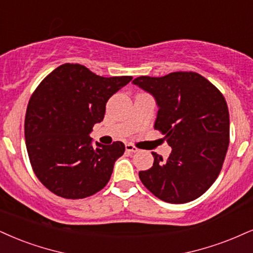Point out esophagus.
Returning a JSON list of instances; mask_svg holds the SVG:
<instances>
[{
	"mask_svg": "<svg viewBox=\"0 0 253 253\" xmlns=\"http://www.w3.org/2000/svg\"><path fill=\"white\" fill-rule=\"evenodd\" d=\"M126 151L130 152V154H135V152L138 151V149H137L136 146H133L132 144H126Z\"/></svg>",
	"mask_w": 253,
	"mask_h": 253,
	"instance_id": "34e87169",
	"label": "esophagus"
}]
</instances>
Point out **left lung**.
I'll return each mask as SVG.
<instances>
[{"label":"left lung","mask_w":253,"mask_h":253,"mask_svg":"<svg viewBox=\"0 0 253 253\" xmlns=\"http://www.w3.org/2000/svg\"><path fill=\"white\" fill-rule=\"evenodd\" d=\"M132 84L155 98V129L172 148L168 160L152 152V167L138 173L142 183L171 204L201 197L217 179L229 146V110L222 92L192 71L141 76Z\"/></svg>","instance_id":"obj_1"}]
</instances>
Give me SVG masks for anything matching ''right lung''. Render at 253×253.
<instances>
[{
  "label": "right lung",
  "instance_id": "add662e5",
  "mask_svg": "<svg viewBox=\"0 0 253 253\" xmlns=\"http://www.w3.org/2000/svg\"><path fill=\"white\" fill-rule=\"evenodd\" d=\"M131 80L65 63L41 82L28 104L24 136L34 172L46 189L79 199L107 185L126 146L93 144L90 133L104 118L108 99Z\"/></svg>",
  "mask_w": 253,
  "mask_h": 253
}]
</instances>
